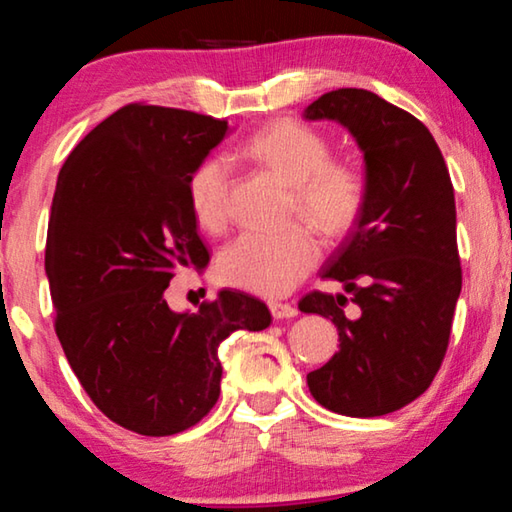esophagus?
Listing matches in <instances>:
<instances>
[{
	"instance_id": "esophagus-1",
	"label": "esophagus",
	"mask_w": 512,
	"mask_h": 512,
	"mask_svg": "<svg viewBox=\"0 0 512 512\" xmlns=\"http://www.w3.org/2000/svg\"><path fill=\"white\" fill-rule=\"evenodd\" d=\"M270 312L275 319H293L298 314V307L291 303H270Z\"/></svg>"
}]
</instances>
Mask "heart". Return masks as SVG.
Instances as JSON below:
<instances>
[{
    "instance_id": "1",
    "label": "heart",
    "mask_w": 512,
    "mask_h": 512,
    "mask_svg": "<svg viewBox=\"0 0 512 512\" xmlns=\"http://www.w3.org/2000/svg\"><path fill=\"white\" fill-rule=\"evenodd\" d=\"M244 153L291 186L293 212L310 219L324 235L340 237L359 221L366 181L354 165L328 160L331 146L317 130L298 121H277L249 137ZM228 198V160H202L188 179L195 221L205 230H219L228 219ZM317 258V235L305 223H296L279 233L247 230L221 251L216 270L223 284L275 298L289 293Z\"/></svg>"
}]
</instances>
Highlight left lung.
I'll return each instance as SVG.
<instances>
[{"label":"left lung","instance_id":"obj_1","mask_svg":"<svg viewBox=\"0 0 512 512\" xmlns=\"http://www.w3.org/2000/svg\"><path fill=\"white\" fill-rule=\"evenodd\" d=\"M303 116L347 128L366 165V205L321 270L354 293L359 314L345 312V296L300 300V312L331 319L340 338L307 387L338 415H389L429 389L450 342L461 293L450 172L426 125L370 90H331Z\"/></svg>","mask_w":512,"mask_h":512}]
</instances>
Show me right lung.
Segmentation results:
<instances>
[{
  "mask_svg": "<svg viewBox=\"0 0 512 512\" xmlns=\"http://www.w3.org/2000/svg\"><path fill=\"white\" fill-rule=\"evenodd\" d=\"M228 132L212 116L128 104L58 174L46 237L55 333L90 401L142 436L198 424L219 401L221 340L272 321L242 291H219L198 312L165 300L177 272L209 263L188 179Z\"/></svg>",
  "mask_w": 512,
  "mask_h": 512,
  "instance_id": "1",
  "label": "right lung"
}]
</instances>
